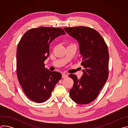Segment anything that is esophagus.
I'll return each mask as SVG.
<instances>
[{
    "instance_id": "34e87169",
    "label": "esophagus",
    "mask_w": 128,
    "mask_h": 128,
    "mask_svg": "<svg viewBox=\"0 0 128 128\" xmlns=\"http://www.w3.org/2000/svg\"><path fill=\"white\" fill-rule=\"evenodd\" d=\"M68 77V74H62V78H66Z\"/></svg>"
}]
</instances>
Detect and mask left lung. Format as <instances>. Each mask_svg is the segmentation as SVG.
<instances>
[{
  "mask_svg": "<svg viewBox=\"0 0 128 128\" xmlns=\"http://www.w3.org/2000/svg\"><path fill=\"white\" fill-rule=\"evenodd\" d=\"M64 29L78 42L82 58L81 65L84 68L80 79L74 74L69 76L74 81L70 96L78 104H87L97 98L108 78V47L101 35L94 29L79 26Z\"/></svg>",
  "mask_w": 128,
  "mask_h": 128,
  "instance_id": "1",
  "label": "left lung"
}]
</instances>
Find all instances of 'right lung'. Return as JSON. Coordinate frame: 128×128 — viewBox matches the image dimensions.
I'll return each mask as SVG.
<instances>
[{"label":"right lung","mask_w":128,"mask_h":128,"mask_svg":"<svg viewBox=\"0 0 128 128\" xmlns=\"http://www.w3.org/2000/svg\"><path fill=\"white\" fill-rule=\"evenodd\" d=\"M64 34L62 28H32L23 35L18 44L17 77L26 95L35 102L42 103L48 100L62 78L60 73L46 68L44 61L49 56L50 43Z\"/></svg>","instance_id":"add662e5"}]
</instances>
